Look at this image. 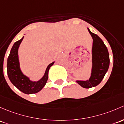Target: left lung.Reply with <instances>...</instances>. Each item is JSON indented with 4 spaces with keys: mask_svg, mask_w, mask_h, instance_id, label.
Masks as SVG:
<instances>
[{
    "mask_svg": "<svg viewBox=\"0 0 124 124\" xmlns=\"http://www.w3.org/2000/svg\"><path fill=\"white\" fill-rule=\"evenodd\" d=\"M88 32L93 40L92 47V75L88 80L76 81L77 83L83 88H90L96 87L101 83L109 66V54L103 41L96 34Z\"/></svg>",
    "mask_w": 124,
    "mask_h": 124,
    "instance_id": "1",
    "label": "left lung"
}]
</instances>
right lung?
I'll return each instance as SVG.
<instances>
[{
    "instance_id": "1",
    "label": "right lung",
    "mask_w": 124,
    "mask_h": 124,
    "mask_svg": "<svg viewBox=\"0 0 124 124\" xmlns=\"http://www.w3.org/2000/svg\"><path fill=\"white\" fill-rule=\"evenodd\" d=\"M23 39L24 37L21 40L16 41L10 50L7 61L8 75L11 83L23 93L27 94L38 93L46 84L48 79L49 70L54 62H52L47 66L45 75L40 80L38 81H31L23 74L19 67L18 51L19 45Z\"/></svg>"
}]
</instances>
